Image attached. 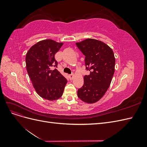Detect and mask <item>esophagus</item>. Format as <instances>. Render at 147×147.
<instances>
[{
  "instance_id": "1",
  "label": "esophagus",
  "mask_w": 147,
  "mask_h": 147,
  "mask_svg": "<svg viewBox=\"0 0 147 147\" xmlns=\"http://www.w3.org/2000/svg\"><path fill=\"white\" fill-rule=\"evenodd\" d=\"M69 77L70 80H72L74 77V74H70V75H69Z\"/></svg>"
}]
</instances>
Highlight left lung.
<instances>
[{"instance_id": "1", "label": "left lung", "mask_w": 147, "mask_h": 147, "mask_svg": "<svg viewBox=\"0 0 147 147\" xmlns=\"http://www.w3.org/2000/svg\"><path fill=\"white\" fill-rule=\"evenodd\" d=\"M85 56L86 69L90 74L84 77V84L78 90V97L88 104L99 100L109 89L115 72V58L109 46L102 41L87 38L77 42Z\"/></svg>"}]
</instances>
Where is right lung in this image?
<instances>
[{
    "mask_svg": "<svg viewBox=\"0 0 147 147\" xmlns=\"http://www.w3.org/2000/svg\"><path fill=\"white\" fill-rule=\"evenodd\" d=\"M63 44L43 40L31 47L26 56V69L35 91L48 100L59 99L67 82L56 69L51 70L52 66L57 67L55 55Z\"/></svg>",
    "mask_w": 147,
    "mask_h": 147,
    "instance_id": "add662e5",
    "label": "right lung"
}]
</instances>
